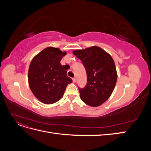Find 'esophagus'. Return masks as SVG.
I'll return each instance as SVG.
<instances>
[{
    "label": "esophagus",
    "mask_w": 151,
    "mask_h": 151,
    "mask_svg": "<svg viewBox=\"0 0 151 151\" xmlns=\"http://www.w3.org/2000/svg\"><path fill=\"white\" fill-rule=\"evenodd\" d=\"M72 81H73V83H76V79L75 78V77H74V78H72Z\"/></svg>",
    "instance_id": "esophagus-1"
}]
</instances>
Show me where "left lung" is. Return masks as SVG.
<instances>
[{
	"label": "left lung",
	"instance_id": "obj_1",
	"mask_svg": "<svg viewBox=\"0 0 151 151\" xmlns=\"http://www.w3.org/2000/svg\"><path fill=\"white\" fill-rule=\"evenodd\" d=\"M74 55L83 62L88 84L79 88L80 98L90 106L97 107L111 95L117 81V72L113 58L101 48L93 46L76 50Z\"/></svg>",
	"mask_w": 151,
	"mask_h": 151
}]
</instances>
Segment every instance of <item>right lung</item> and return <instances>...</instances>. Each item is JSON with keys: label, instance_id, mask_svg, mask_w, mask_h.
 <instances>
[{"label": "right lung", "instance_id": "1", "mask_svg": "<svg viewBox=\"0 0 151 151\" xmlns=\"http://www.w3.org/2000/svg\"><path fill=\"white\" fill-rule=\"evenodd\" d=\"M58 48L49 47L33 58L28 70V83L35 96L44 104L59 101L68 84L72 83L67 76L60 60L66 55Z\"/></svg>", "mask_w": 151, "mask_h": 151}]
</instances>
